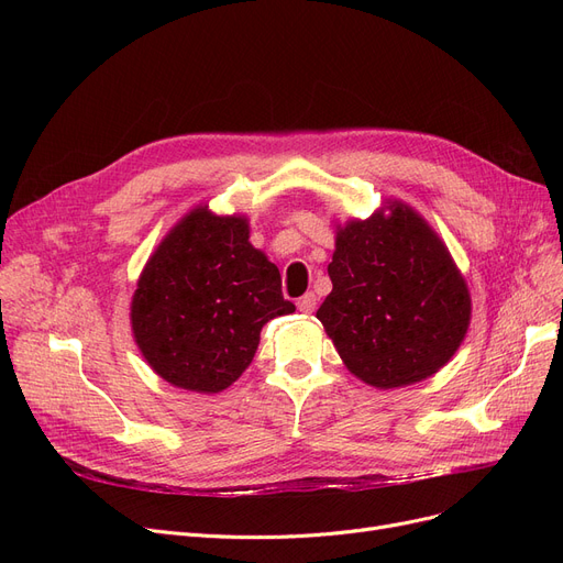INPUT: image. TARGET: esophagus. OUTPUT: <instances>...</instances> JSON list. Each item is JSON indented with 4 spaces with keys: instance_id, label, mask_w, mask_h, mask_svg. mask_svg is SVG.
Segmentation results:
<instances>
[{
    "instance_id": "1",
    "label": "esophagus",
    "mask_w": 563,
    "mask_h": 563,
    "mask_svg": "<svg viewBox=\"0 0 563 563\" xmlns=\"http://www.w3.org/2000/svg\"><path fill=\"white\" fill-rule=\"evenodd\" d=\"M299 310L301 312H306V314H310V312H314V308H317V297L312 291H308V294H303V297L299 299Z\"/></svg>"
}]
</instances>
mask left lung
Listing matches in <instances>:
<instances>
[{
  "instance_id": "obj_1",
  "label": "left lung",
  "mask_w": 563,
  "mask_h": 563,
  "mask_svg": "<svg viewBox=\"0 0 563 563\" xmlns=\"http://www.w3.org/2000/svg\"><path fill=\"white\" fill-rule=\"evenodd\" d=\"M329 276L333 291L317 319L367 386L390 390L429 378L467 333L465 278L433 228L399 200L338 228Z\"/></svg>"
}]
</instances>
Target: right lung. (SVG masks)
<instances>
[{
	"instance_id": "obj_1",
	"label": "right lung",
	"mask_w": 563,
	"mask_h": 563,
	"mask_svg": "<svg viewBox=\"0 0 563 563\" xmlns=\"http://www.w3.org/2000/svg\"><path fill=\"white\" fill-rule=\"evenodd\" d=\"M143 358L170 386L214 395L251 365L260 331L289 314L274 262L249 242L246 217L196 207L145 262L130 306Z\"/></svg>"
}]
</instances>
